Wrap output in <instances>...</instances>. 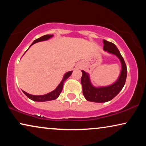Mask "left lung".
<instances>
[{
    "instance_id": "1",
    "label": "left lung",
    "mask_w": 146,
    "mask_h": 146,
    "mask_svg": "<svg viewBox=\"0 0 146 146\" xmlns=\"http://www.w3.org/2000/svg\"><path fill=\"white\" fill-rule=\"evenodd\" d=\"M103 43L104 50L118 58L121 62V72L116 81L113 84L106 86L96 87L92 84L89 74L82 70V76L81 78V84L83 94L86 100L93 102H106L112 100L123 88L127 77L126 65L116 46L106 40H103Z\"/></svg>"
}]
</instances>
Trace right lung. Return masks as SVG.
<instances>
[{
	"label": "right lung",
	"mask_w": 146,
	"mask_h": 146,
	"mask_svg": "<svg viewBox=\"0 0 146 146\" xmlns=\"http://www.w3.org/2000/svg\"><path fill=\"white\" fill-rule=\"evenodd\" d=\"M53 36H54L53 35H47L43 36H41L40 38H39L35 40L33 42V44L30 46V47H31L32 45H33L34 44H35V43L39 42H42V41L48 40L51 38L52 37H53ZM72 72L73 71H69V72H67L66 73H65L64 75V76H63L62 80L58 86L56 87V88L55 90H54L53 91L50 92L46 94L39 95V96L32 95V94H29V93L26 92H25V91H23V93L25 94L29 98V99H31V100H32L35 101V102H46V101L54 100L56 99L57 98H58L62 90L64 83V82L68 78V77L70 76L72 74Z\"/></svg>",
	"instance_id": "1"
}]
</instances>
